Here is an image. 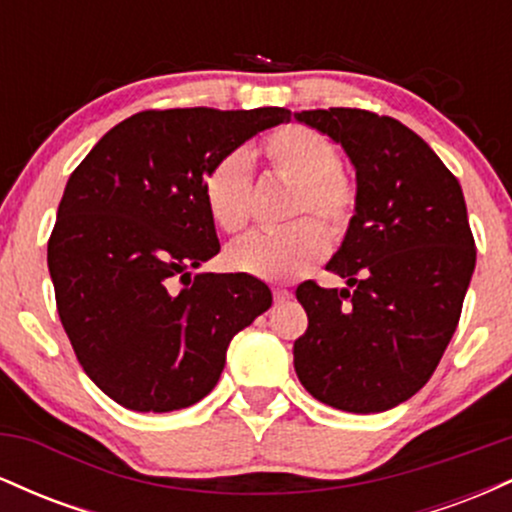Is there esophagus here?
Listing matches in <instances>:
<instances>
[{
    "label": "esophagus",
    "instance_id": "1",
    "mask_svg": "<svg viewBox=\"0 0 512 512\" xmlns=\"http://www.w3.org/2000/svg\"><path fill=\"white\" fill-rule=\"evenodd\" d=\"M291 298V291L289 289H274V301L276 303H286Z\"/></svg>",
    "mask_w": 512,
    "mask_h": 512
}]
</instances>
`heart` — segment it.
I'll use <instances>...</instances> for the list:
<instances>
[{"label":"heart","mask_w":512,"mask_h":512,"mask_svg":"<svg viewBox=\"0 0 512 512\" xmlns=\"http://www.w3.org/2000/svg\"><path fill=\"white\" fill-rule=\"evenodd\" d=\"M267 163L281 178L296 185L289 216L313 213L321 219L291 223L284 231L252 233L228 250V267L272 284L301 279L330 250V238H342L351 228L358 207L354 180L342 173V158L325 134L305 125H286L262 144ZM209 216L221 231L240 233L250 221L252 166L248 156H221L211 163L202 182Z\"/></svg>","instance_id":"b5f03b06"}]
</instances>
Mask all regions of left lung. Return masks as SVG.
Returning a JSON list of instances; mask_svg holds the SVG:
<instances>
[{"mask_svg":"<svg viewBox=\"0 0 512 512\" xmlns=\"http://www.w3.org/2000/svg\"><path fill=\"white\" fill-rule=\"evenodd\" d=\"M296 120L342 144L358 207L327 264L346 289H296L308 330L293 344V366L322 404L387 411L428 383L460 322L477 264L462 187L395 117L330 108Z\"/></svg>","mask_w":512,"mask_h":512,"instance_id":"left-lung-1","label":"left lung"}]
</instances>
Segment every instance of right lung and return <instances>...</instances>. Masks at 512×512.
<instances>
[{"instance_id": "1", "label": "right lung", "mask_w": 512, "mask_h": 512, "mask_svg": "<svg viewBox=\"0 0 512 512\" xmlns=\"http://www.w3.org/2000/svg\"><path fill=\"white\" fill-rule=\"evenodd\" d=\"M289 117L284 108L144 110L69 175L48 243L57 313L81 368L122 407L161 414L207 397L231 339L272 305L255 276L190 269L221 250L204 173Z\"/></svg>"}]
</instances>
